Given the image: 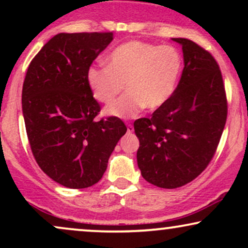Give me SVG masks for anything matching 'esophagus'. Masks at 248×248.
Listing matches in <instances>:
<instances>
[{"label": "esophagus", "instance_id": "obj_1", "mask_svg": "<svg viewBox=\"0 0 248 248\" xmlns=\"http://www.w3.org/2000/svg\"><path fill=\"white\" fill-rule=\"evenodd\" d=\"M133 130H134V127H133V124H127V132H128V133H132Z\"/></svg>", "mask_w": 248, "mask_h": 248}]
</instances>
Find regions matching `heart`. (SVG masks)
<instances>
[{
  "label": "heart",
  "mask_w": 248,
  "mask_h": 248,
  "mask_svg": "<svg viewBox=\"0 0 248 248\" xmlns=\"http://www.w3.org/2000/svg\"><path fill=\"white\" fill-rule=\"evenodd\" d=\"M107 66L87 71V84L99 102L108 104L107 115L134 118L147 107L157 109L170 100L182 72V57L170 45L129 41L115 47L106 58Z\"/></svg>",
  "instance_id": "obj_1"
}]
</instances>
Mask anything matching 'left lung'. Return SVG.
<instances>
[{
	"label": "left lung",
	"instance_id": "1",
	"mask_svg": "<svg viewBox=\"0 0 248 248\" xmlns=\"http://www.w3.org/2000/svg\"><path fill=\"white\" fill-rule=\"evenodd\" d=\"M184 69L170 100L150 118L134 122L140 141L138 166L142 177L163 189L190 183L205 170L220 141L227 100L218 62L209 51L186 38Z\"/></svg>",
	"mask_w": 248,
	"mask_h": 248
}]
</instances>
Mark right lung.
Here are the masks:
<instances>
[{"mask_svg":"<svg viewBox=\"0 0 248 248\" xmlns=\"http://www.w3.org/2000/svg\"><path fill=\"white\" fill-rule=\"evenodd\" d=\"M113 41V32L58 33L35 56L22 90L28 139L39 168L70 189L100 181L126 124L116 116L96 120L100 105L87 71Z\"/></svg>","mask_w":248,"mask_h":248,"instance_id":"right-lung-1","label":"right lung"}]
</instances>
